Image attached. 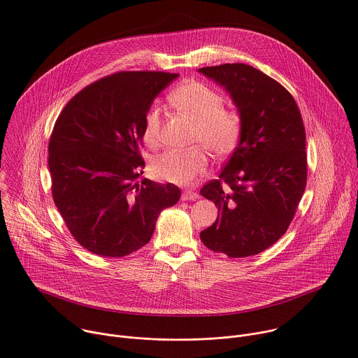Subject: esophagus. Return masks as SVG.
I'll use <instances>...</instances> for the list:
<instances>
[{"mask_svg":"<svg viewBox=\"0 0 358 358\" xmlns=\"http://www.w3.org/2000/svg\"><path fill=\"white\" fill-rule=\"evenodd\" d=\"M198 198H199V195L194 191H184L182 195H181L182 201H196Z\"/></svg>","mask_w":358,"mask_h":358,"instance_id":"obj_1","label":"esophagus"}]
</instances>
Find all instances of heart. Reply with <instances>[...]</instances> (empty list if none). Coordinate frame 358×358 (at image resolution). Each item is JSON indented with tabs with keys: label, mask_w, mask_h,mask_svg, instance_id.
I'll return each instance as SVG.
<instances>
[{
	"label": "heart",
	"mask_w": 358,
	"mask_h": 358,
	"mask_svg": "<svg viewBox=\"0 0 358 358\" xmlns=\"http://www.w3.org/2000/svg\"><path fill=\"white\" fill-rule=\"evenodd\" d=\"M170 103L194 121V142H202L213 155L227 156L238 146L244 118L240 110L223 106V96L210 86L188 80L174 89ZM160 108L153 104L146 111L142 136L146 145L156 146L160 138ZM208 155L202 145L187 150H166L150 162V174L160 181L187 185L208 169Z\"/></svg>",
	"instance_id": "1"
}]
</instances>
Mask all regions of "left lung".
Wrapping results in <instances>:
<instances>
[{"instance_id":"obj_1","label":"left lung","mask_w":358,"mask_h":358,"mask_svg":"<svg viewBox=\"0 0 358 358\" xmlns=\"http://www.w3.org/2000/svg\"><path fill=\"white\" fill-rule=\"evenodd\" d=\"M199 72L229 90L244 118L230 160L201 189L219 209L201 240L229 258L257 255L287 231L306 191L303 117L292 93L251 65L223 64Z\"/></svg>"}]
</instances>
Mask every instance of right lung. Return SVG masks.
<instances>
[{
    "instance_id": "right-lung-1",
    "label": "right lung",
    "mask_w": 358,
    "mask_h": 358,
    "mask_svg": "<svg viewBox=\"0 0 358 358\" xmlns=\"http://www.w3.org/2000/svg\"><path fill=\"white\" fill-rule=\"evenodd\" d=\"M178 73L121 71L75 94L48 142L51 194L72 237L87 251L120 258L146 245L177 185L138 178L146 111Z\"/></svg>"
}]
</instances>
